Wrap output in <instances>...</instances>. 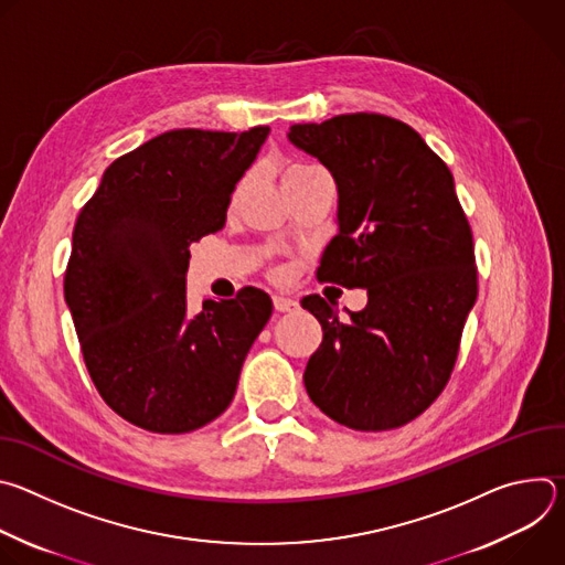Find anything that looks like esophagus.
<instances>
[{
  "label": "esophagus",
  "instance_id": "1",
  "mask_svg": "<svg viewBox=\"0 0 565 565\" xmlns=\"http://www.w3.org/2000/svg\"><path fill=\"white\" fill-rule=\"evenodd\" d=\"M273 303H275V310H277V312H292V310L299 308V301H297V299L281 297V295H275V297H273Z\"/></svg>",
  "mask_w": 565,
  "mask_h": 565
}]
</instances>
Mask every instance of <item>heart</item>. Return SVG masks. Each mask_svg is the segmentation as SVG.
I'll use <instances>...</instances> for the list:
<instances>
[{
	"instance_id": "obj_1",
	"label": "heart",
	"mask_w": 565,
	"mask_h": 565,
	"mask_svg": "<svg viewBox=\"0 0 565 565\" xmlns=\"http://www.w3.org/2000/svg\"><path fill=\"white\" fill-rule=\"evenodd\" d=\"M315 170H319V168H312V166H301V163H299V166H290V168L284 172V179H281V183H286V181H292V179H299V177H303V174H308V172H315ZM244 185H246V181L236 188V192H234L232 201H236V199H238V194H241V190H244Z\"/></svg>"
}]
</instances>
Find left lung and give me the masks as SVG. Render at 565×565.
Returning <instances> with one entry per match:
<instances>
[{"mask_svg": "<svg viewBox=\"0 0 565 565\" xmlns=\"http://www.w3.org/2000/svg\"><path fill=\"white\" fill-rule=\"evenodd\" d=\"M288 140L338 185L340 230L317 279L369 295L347 319L335 301L301 299L324 331L303 371L306 391L344 427L407 425L445 388L478 295L454 177L416 129L382 114L292 125Z\"/></svg>", "mask_w": 565, "mask_h": 565, "instance_id": "obj_1", "label": "left lung"}]
</instances>
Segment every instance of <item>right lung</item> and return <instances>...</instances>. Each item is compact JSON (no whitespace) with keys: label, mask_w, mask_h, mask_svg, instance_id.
Returning <instances> with one entry per match:
<instances>
[{"label":"right lung","mask_w":565,"mask_h":565,"mask_svg":"<svg viewBox=\"0 0 565 565\" xmlns=\"http://www.w3.org/2000/svg\"><path fill=\"white\" fill-rule=\"evenodd\" d=\"M270 127L174 129L116 158L73 227L64 299L107 405L153 434L218 418L273 315L259 288L188 312L190 246L225 225Z\"/></svg>","instance_id":"right-lung-1"}]
</instances>
